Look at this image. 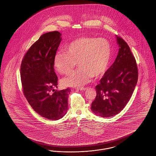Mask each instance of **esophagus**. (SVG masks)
<instances>
[{
	"instance_id": "obj_1",
	"label": "esophagus",
	"mask_w": 156,
	"mask_h": 156,
	"mask_svg": "<svg viewBox=\"0 0 156 156\" xmlns=\"http://www.w3.org/2000/svg\"><path fill=\"white\" fill-rule=\"evenodd\" d=\"M85 89H87V88H84V87H81V88H78V90H85Z\"/></svg>"
}]
</instances>
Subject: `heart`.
Masks as SVG:
<instances>
[{"instance_id":"1","label":"heart","mask_w":156,"mask_h":156,"mask_svg":"<svg viewBox=\"0 0 156 156\" xmlns=\"http://www.w3.org/2000/svg\"><path fill=\"white\" fill-rule=\"evenodd\" d=\"M66 51H58L54 57V65L61 74L70 73L77 62L80 68L62 80V85L80 87L94 76L106 72L111 58V45L104 38L82 37L67 45Z\"/></svg>"}]
</instances>
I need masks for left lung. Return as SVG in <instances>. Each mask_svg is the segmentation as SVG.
I'll return each mask as SVG.
<instances>
[{
    "label": "left lung",
    "mask_w": 156,
    "mask_h": 156,
    "mask_svg": "<svg viewBox=\"0 0 156 156\" xmlns=\"http://www.w3.org/2000/svg\"><path fill=\"white\" fill-rule=\"evenodd\" d=\"M119 52L113 64L96 86L97 96L91 110L102 118L115 116L122 111L132 97L138 80L135 58L126 41L116 36Z\"/></svg>",
    "instance_id": "obj_1"
}]
</instances>
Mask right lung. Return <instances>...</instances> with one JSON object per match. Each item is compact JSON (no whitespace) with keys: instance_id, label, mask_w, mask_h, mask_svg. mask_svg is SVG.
Instances as JSON below:
<instances>
[{"instance_id":"1","label":"right lung","mask_w":156,"mask_h":156,"mask_svg":"<svg viewBox=\"0 0 156 156\" xmlns=\"http://www.w3.org/2000/svg\"><path fill=\"white\" fill-rule=\"evenodd\" d=\"M58 31L41 35L30 47L22 61L23 92L34 111L49 120L62 118L68 110L69 88L57 90L58 78L54 57L61 41Z\"/></svg>"}]
</instances>
